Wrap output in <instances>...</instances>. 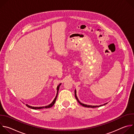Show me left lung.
<instances>
[{
    "mask_svg": "<svg viewBox=\"0 0 134 134\" xmlns=\"http://www.w3.org/2000/svg\"><path fill=\"white\" fill-rule=\"evenodd\" d=\"M75 97L76 99L77 100V101L79 102V103H80L81 105H82L83 106V107H87V108H97V107H101V106L104 105H105L106 104H107V103H104V104H102V105H87V104H84V103H81V102L79 101V100L78 98H77V95H76V90H75Z\"/></svg>",
    "mask_w": 134,
    "mask_h": 134,
    "instance_id": "left-lung-1",
    "label": "left lung"
}]
</instances>
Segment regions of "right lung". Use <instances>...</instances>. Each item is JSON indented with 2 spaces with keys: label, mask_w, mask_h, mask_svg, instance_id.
Wrapping results in <instances>:
<instances>
[{
  "label": "right lung",
  "mask_w": 134,
  "mask_h": 134,
  "mask_svg": "<svg viewBox=\"0 0 134 134\" xmlns=\"http://www.w3.org/2000/svg\"><path fill=\"white\" fill-rule=\"evenodd\" d=\"M62 83L59 84L58 86H57V94H56V96L55 97V98L54 99V100H53V101L52 102V103H51L50 104H49L48 105H46V106H44V107H32V106H30L28 104H26V105L28 107V108H30L31 109H43V108H51L52 107L54 104L55 103V102L56 101V99H57V96H58V91H59V87L61 85Z\"/></svg>",
  "instance_id": "add662e5"
}]
</instances>
